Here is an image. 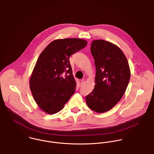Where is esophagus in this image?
<instances>
[{
  "mask_svg": "<svg viewBox=\"0 0 154 154\" xmlns=\"http://www.w3.org/2000/svg\"><path fill=\"white\" fill-rule=\"evenodd\" d=\"M85 83V79H82V80H81V85H84Z\"/></svg>",
  "mask_w": 154,
  "mask_h": 154,
  "instance_id": "1",
  "label": "esophagus"
}]
</instances>
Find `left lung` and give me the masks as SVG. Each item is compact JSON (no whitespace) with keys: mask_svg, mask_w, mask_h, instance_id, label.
Segmentation results:
<instances>
[{"mask_svg":"<svg viewBox=\"0 0 154 154\" xmlns=\"http://www.w3.org/2000/svg\"><path fill=\"white\" fill-rule=\"evenodd\" d=\"M91 51L96 67L95 85L86 102L91 110L104 113L121 100L130 79V69L122 51L110 42L94 40Z\"/></svg>","mask_w":154,"mask_h":154,"instance_id":"obj_1","label":"left lung"}]
</instances>
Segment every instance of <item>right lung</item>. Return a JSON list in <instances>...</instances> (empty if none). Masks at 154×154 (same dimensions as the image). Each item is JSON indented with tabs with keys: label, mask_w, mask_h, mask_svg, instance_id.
<instances>
[{
	"label": "right lung",
	"mask_w": 154,
	"mask_h": 154,
	"mask_svg": "<svg viewBox=\"0 0 154 154\" xmlns=\"http://www.w3.org/2000/svg\"><path fill=\"white\" fill-rule=\"evenodd\" d=\"M86 41L78 38L56 39L41 53L29 80L33 98L47 114L60 111L74 94L76 82L69 56L86 47Z\"/></svg>",
	"instance_id": "obj_1"
}]
</instances>
